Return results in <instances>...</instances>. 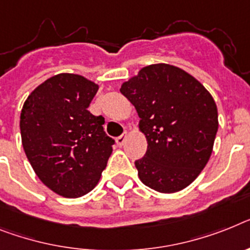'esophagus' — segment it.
Masks as SVG:
<instances>
[{
    "mask_svg": "<svg viewBox=\"0 0 250 250\" xmlns=\"http://www.w3.org/2000/svg\"><path fill=\"white\" fill-rule=\"evenodd\" d=\"M125 140H127V133H123V135H121L119 137H117V144H118V146H123Z\"/></svg>",
    "mask_w": 250,
    "mask_h": 250,
    "instance_id": "esophagus-1",
    "label": "esophagus"
}]
</instances>
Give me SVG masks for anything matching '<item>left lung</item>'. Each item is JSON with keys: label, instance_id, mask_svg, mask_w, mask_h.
<instances>
[{"label": "left lung", "instance_id": "8db88e82", "mask_svg": "<svg viewBox=\"0 0 250 250\" xmlns=\"http://www.w3.org/2000/svg\"><path fill=\"white\" fill-rule=\"evenodd\" d=\"M121 93L135 105L147 151L135 161L145 186L161 193L184 189L206 167L219 128L217 108L205 86L179 67H144Z\"/></svg>", "mask_w": 250, "mask_h": 250}]
</instances>
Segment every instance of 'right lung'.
Here are the masks:
<instances>
[{"mask_svg":"<svg viewBox=\"0 0 250 250\" xmlns=\"http://www.w3.org/2000/svg\"><path fill=\"white\" fill-rule=\"evenodd\" d=\"M99 86L60 73L28 96L20 115L25 154L38 178L57 194L77 198L98 184L114 140L104 118L87 110Z\"/></svg>","mask_w":250,"mask_h":250,"instance_id":"obj_1","label":"right lung"}]
</instances>
